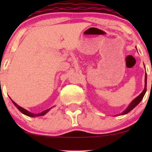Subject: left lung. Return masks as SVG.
<instances>
[{"label":"left lung","instance_id":"left-lung-1","mask_svg":"<svg viewBox=\"0 0 152 152\" xmlns=\"http://www.w3.org/2000/svg\"><path fill=\"white\" fill-rule=\"evenodd\" d=\"M146 81H147V76H146V74H145V88H144L143 91H142V93H140V94L139 95L137 98H135V99H134V100L132 102V103L130 104V105L129 106V107H127L125 110H124V113H122L121 115H125V114H127L128 113H129L132 110H133V109H134L136 106L140 102H141V100L142 99V98H143L144 95H145V92H146Z\"/></svg>","mask_w":152,"mask_h":152}]
</instances>
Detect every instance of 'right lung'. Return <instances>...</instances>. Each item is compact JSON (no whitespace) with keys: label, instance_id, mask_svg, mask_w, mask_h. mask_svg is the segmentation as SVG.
<instances>
[{"label":"right lung","instance_id":"right-lung-1","mask_svg":"<svg viewBox=\"0 0 152 152\" xmlns=\"http://www.w3.org/2000/svg\"><path fill=\"white\" fill-rule=\"evenodd\" d=\"M12 102H13V104H15V106H16L17 107V108L18 109V110H20V111L21 112V113H23L24 115H27V116H29V117H37V116H40V115H44L45 114H46V113H48V112L49 111V110H50V109H48V110H45V111H43V112H42V113H38V114H34V113H30V112H28V111H27L26 110H25V109H23V108H22V107H20L19 105H18L16 103H15V102H13V101H12Z\"/></svg>","mask_w":152,"mask_h":152}]
</instances>
